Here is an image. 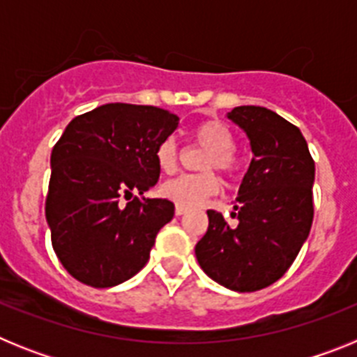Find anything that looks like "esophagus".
Returning <instances> with one entry per match:
<instances>
[{"mask_svg":"<svg viewBox=\"0 0 357 357\" xmlns=\"http://www.w3.org/2000/svg\"><path fill=\"white\" fill-rule=\"evenodd\" d=\"M175 214H176V216H182V214H185V207L176 206V207H175Z\"/></svg>","mask_w":357,"mask_h":357,"instance_id":"34e87169","label":"esophagus"}]
</instances>
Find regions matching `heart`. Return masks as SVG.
I'll return each instance as SVG.
<instances>
[{"label": "heart", "instance_id": "1", "mask_svg": "<svg viewBox=\"0 0 357 357\" xmlns=\"http://www.w3.org/2000/svg\"><path fill=\"white\" fill-rule=\"evenodd\" d=\"M193 139L207 148L202 168L220 169L225 176H236L243 168V157L234 150V134L223 121L206 119L193 128ZM155 160L160 172L173 173L178 162V148L173 139H164L155 150ZM222 189V178L213 172L197 175H181L160 185V195L176 206L193 209L206 198Z\"/></svg>", "mask_w": 357, "mask_h": 357}]
</instances>
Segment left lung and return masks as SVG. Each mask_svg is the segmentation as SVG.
<instances>
[{
    "mask_svg": "<svg viewBox=\"0 0 357 357\" xmlns=\"http://www.w3.org/2000/svg\"><path fill=\"white\" fill-rule=\"evenodd\" d=\"M229 119L247 132L252 162L234 202L238 227L207 211L209 227L197 243L198 264L218 284L250 293L288 272L313 223L314 160L304 135L273 110L241 105Z\"/></svg>",
    "mask_w": 357,
    "mask_h": 357,
    "instance_id": "1",
    "label": "left lung"
}]
</instances>
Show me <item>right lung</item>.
<instances>
[{"instance_id": "add662e5", "label": "right lung", "mask_w": 357, "mask_h": 357, "mask_svg": "<svg viewBox=\"0 0 357 357\" xmlns=\"http://www.w3.org/2000/svg\"><path fill=\"white\" fill-rule=\"evenodd\" d=\"M176 127L169 110L132 103L96 107L66 127L52 151L46 220L69 275L112 288L148 263L175 206L137 195L159 181L155 150Z\"/></svg>"}]
</instances>
